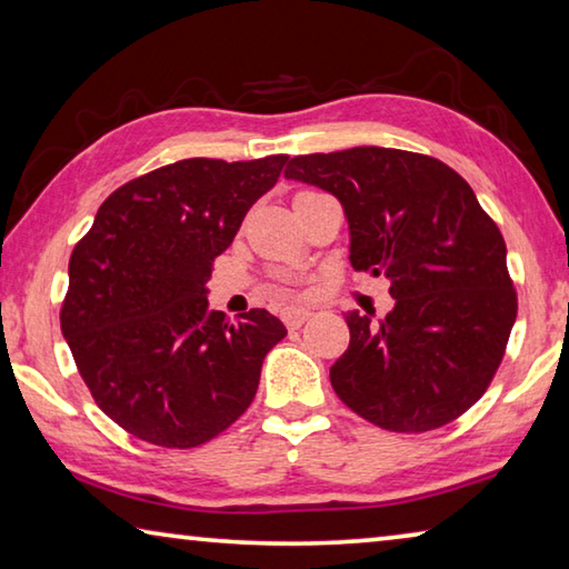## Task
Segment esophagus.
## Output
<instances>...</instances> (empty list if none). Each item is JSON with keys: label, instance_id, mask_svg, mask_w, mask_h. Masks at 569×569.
Masks as SVG:
<instances>
[{"label": "esophagus", "instance_id": "obj_1", "mask_svg": "<svg viewBox=\"0 0 569 569\" xmlns=\"http://www.w3.org/2000/svg\"><path fill=\"white\" fill-rule=\"evenodd\" d=\"M308 319H311V311H306V308H286L283 311V323L288 329H301Z\"/></svg>", "mask_w": 569, "mask_h": 569}]
</instances>
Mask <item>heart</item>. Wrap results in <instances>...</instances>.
<instances>
[{"mask_svg": "<svg viewBox=\"0 0 569 569\" xmlns=\"http://www.w3.org/2000/svg\"><path fill=\"white\" fill-rule=\"evenodd\" d=\"M311 192H316V190H298V192H296V196H293V203H296V200H301V198H306V196H311Z\"/></svg>", "mask_w": 569, "mask_h": 569, "instance_id": "1", "label": "heart"}]
</instances>
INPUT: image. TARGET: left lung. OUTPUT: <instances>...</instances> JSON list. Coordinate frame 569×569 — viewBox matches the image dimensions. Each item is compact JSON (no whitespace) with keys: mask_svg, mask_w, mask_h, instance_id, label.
I'll use <instances>...</instances> for the list:
<instances>
[{"mask_svg":"<svg viewBox=\"0 0 569 569\" xmlns=\"http://www.w3.org/2000/svg\"><path fill=\"white\" fill-rule=\"evenodd\" d=\"M286 178L333 192L351 228V266L387 276L393 311L346 313L351 343L331 366L361 419L421 435L489 389L517 319L507 246L469 182L447 162L393 148L296 156Z\"/></svg>","mask_w":569,"mask_h":569,"instance_id":"obj_1","label":"left lung"}]
</instances>
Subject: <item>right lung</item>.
I'll list each match as a JSON object with an SVG mask.
<instances>
[{
  "instance_id": "add662e5",
  "label": "right lung",
  "mask_w": 569,
  "mask_h": 569,
  "mask_svg": "<svg viewBox=\"0 0 569 569\" xmlns=\"http://www.w3.org/2000/svg\"><path fill=\"white\" fill-rule=\"evenodd\" d=\"M286 160L170 162L114 190L77 240L60 326L94 403L128 435L192 449L253 401L286 326L266 308L208 311L206 283Z\"/></svg>"
}]
</instances>
